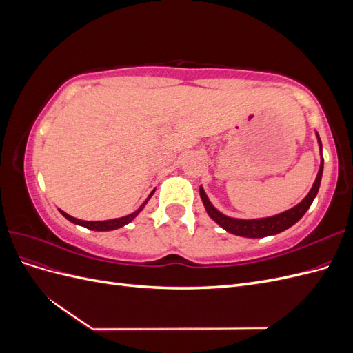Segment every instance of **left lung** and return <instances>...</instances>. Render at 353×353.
<instances>
[{
    "label": "left lung",
    "instance_id": "8db88e82",
    "mask_svg": "<svg viewBox=\"0 0 353 353\" xmlns=\"http://www.w3.org/2000/svg\"><path fill=\"white\" fill-rule=\"evenodd\" d=\"M318 145H319V152H321V165H319V170L316 174V178L314 181V185L309 191L307 196L292 209L284 210L279 215H272V216H266V218H256V219H239V218H231L223 215L222 212H219L215 206L212 205L208 194L205 193V190L200 185V197L203 201V206H205L208 215L215 221L221 228L225 231L234 234V236H240V237H248V239H262V237H268V236H275V234L283 232L287 228H290L292 225L301 219L306 210L311 208L314 199L318 194L319 184H321V178H323V170H324V159H323V144H321V138H319L318 132H315Z\"/></svg>",
    "mask_w": 353,
    "mask_h": 353
}]
</instances>
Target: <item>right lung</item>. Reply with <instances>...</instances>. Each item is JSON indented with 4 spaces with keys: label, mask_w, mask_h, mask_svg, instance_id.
I'll use <instances>...</instances> for the list:
<instances>
[{
    "label": "right lung",
    "mask_w": 353,
    "mask_h": 353,
    "mask_svg": "<svg viewBox=\"0 0 353 353\" xmlns=\"http://www.w3.org/2000/svg\"><path fill=\"white\" fill-rule=\"evenodd\" d=\"M154 191L156 190H153L152 193H150V196L147 197V200L143 203V205L138 208L135 212H132V213H130V215H126V216H122V218H116V219H108V221H82V219H77V218H73V216H70V215H68L66 212H63V210H60V213L63 216H65L68 221H70V222H73V223H77V225H81V227H85V228H88V230H92V231H112V230H117V228H121V227H125L126 223H130L132 219H135V216L138 215V213H140L143 209H144V206L147 205V201L150 200V197L154 194Z\"/></svg>",
    "instance_id": "add662e5"
}]
</instances>
